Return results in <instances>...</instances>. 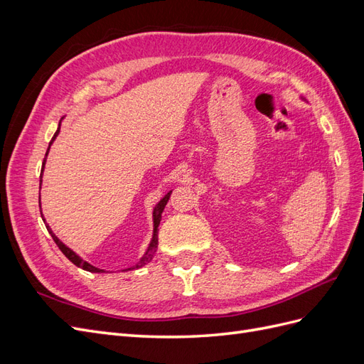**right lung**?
<instances>
[{"instance_id":"obj_1","label":"right lung","mask_w":364,"mask_h":364,"mask_svg":"<svg viewBox=\"0 0 364 364\" xmlns=\"http://www.w3.org/2000/svg\"><path fill=\"white\" fill-rule=\"evenodd\" d=\"M59 132H60V123H59V127H58V130H56V134H54V136H53V138H51V141H50V146L53 144L54 139H56V136L59 135ZM50 146H48V150H47V153H46V158H43V162H42V170H41L42 173H43V168H46V162H47V156H48V151H50ZM41 183H42V174H41V181H39V188H41ZM170 194H171V191L165 194V196L162 197V199L156 203V206L153 208V235H151L150 245H149V247H147L146 253H144V255H142V258L135 264V266H132V267H129V269H126V270L141 269L142 266H146L147 262H150V261L153 259V257H155L156 249H158V228H159L161 218H162L161 215H162V211H164L165 205H167V202H168V199H170ZM39 208H41V194H39ZM42 220H43V223H46V228H47V230L50 232V235L53 237L54 243L58 245V247L62 250L63 255L67 257L73 264H75L77 267H80V269H83V270H86V272H91V273H103V272H105L103 269L94 267L92 264H90L87 261L82 259V258H80L79 255H77V253H75L74 250H71L68 246H65V245L62 243V241L56 237V234L53 232L51 228L47 225V222H46V218H43V215H42Z\"/></svg>"}]
</instances>
